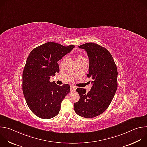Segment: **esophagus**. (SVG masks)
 I'll use <instances>...</instances> for the list:
<instances>
[{"mask_svg":"<svg viewBox=\"0 0 147 147\" xmlns=\"http://www.w3.org/2000/svg\"><path fill=\"white\" fill-rule=\"evenodd\" d=\"M76 87H74V86H70V90H71V91H74L75 90H76Z\"/></svg>","mask_w":147,"mask_h":147,"instance_id":"obj_1","label":"esophagus"}]
</instances>
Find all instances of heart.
Masks as SVG:
<instances>
[{
	"label": "heart",
	"instance_id": "b5f03b06",
	"mask_svg": "<svg viewBox=\"0 0 147 147\" xmlns=\"http://www.w3.org/2000/svg\"><path fill=\"white\" fill-rule=\"evenodd\" d=\"M79 57H80V56H79Z\"/></svg>",
	"mask_w": 147,
	"mask_h": 147
}]
</instances>
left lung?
<instances>
[{
	"instance_id": "left-lung-1",
	"label": "left lung",
	"mask_w": 147,
	"mask_h": 147,
	"mask_svg": "<svg viewBox=\"0 0 147 147\" xmlns=\"http://www.w3.org/2000/svg\"><path fill=\"white\" fill-rule=\"evenodd\" d=\"M89 59L87 77L91 78L92 87L86 92L78 88L79 100L74 103L76 113L83 117L92 118L102 114L109 106L117 88V70L112 56L106 49L90 42L81 45Z\"/></svg>"
}]
</instances>
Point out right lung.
Here are the masks:
<instances>
[{
	"mask_svg": "<svg viewBox=\"0 0 147 147\" xmlns=\"http://www.w3.org/2000/svg\"><path fill=\"white\" fill-rule=\"evenodd\" d=\"M74 47L49 42L28 55L23 73V91L28 108L36 116L48 119L59 113L62 100L70 92V86H59L49 79L59 72L57 61Z\"/></svg>",
	"mask_w": 147,
	"mask_h": 147,
	"instance_id": "obj_1",
	"label": "right lung"
}]
</instances>
